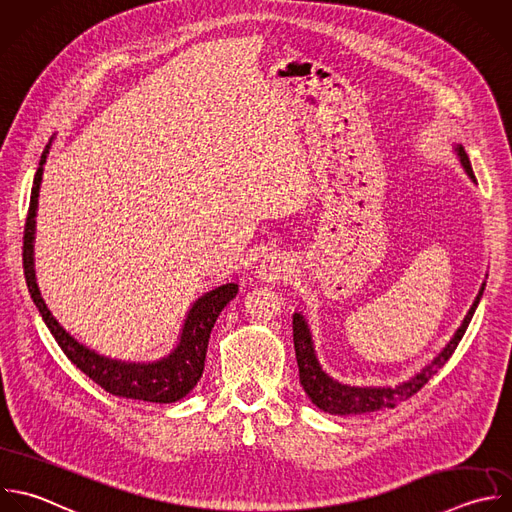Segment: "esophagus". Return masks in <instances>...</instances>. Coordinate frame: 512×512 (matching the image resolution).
Here are the masks:
<instances>
[{
  "label": "esophagus",
  "mask_w": 512,
  "mask_h": 512,
  "mask_svg": "<svg viewBox=\"0 0 512 512\" xmlns=\"http://www.w3.org/2000/svg\"><path fill=\"white\" fill-rule=\"evenodd\" d=\"M292 272V266H290V260L280 254V252H270L262 258L260 266H258V276L260 280L264 282H280V280H286Z\"/></svg>",
  "instance_id": "obj_1"
}]
</instances>
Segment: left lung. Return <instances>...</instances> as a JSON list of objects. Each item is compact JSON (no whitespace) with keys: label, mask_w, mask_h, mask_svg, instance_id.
Masks as SVG:
<instances>
[{"label":"left lung","mask_w":512,"mask_h":512,"mask_svg":"<svg viewBox=\"0 0 512 512\" xmlns=\"http://www.w3.org/2000/svg\"><path fill=\"white\" fill-rule=\"evenodd\" d=\"M454 152L464 168V172L468 174V178L472 182H476L470 160L464 152V148L460 144L454 146ZM484 292V282L468 310V314L464 316L462 324L458 326V330L454 332V336L450 338V342L440 350L438 356H434L430 360V364H426L418 374H414L412 378H408L402 384L396 386H350V384H342L334 378H330L314 352V342H312V334L308 328L306 318L300 312H294L292 316V330H294V350H296V360H298V372H300V384L304 388V392L308 394V398L312 400V404H316L320 410L330 412V414H338V416H350V414H366V412H376L382 408H394L398 402L410 398L412 394H416L444 364L446 360L452 356V352L456 350L458 342L462 340L472 314L482 298Z\"/></svg>","instance_id":"obj_1"}]
</instances>
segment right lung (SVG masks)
Wrapping results in <instances>:
<instances>
[{
	"mask_svg": "<svg viewBox=\"0 0 512 512\" xmlns=\"http://www.w3.org/2000/svg\"><path fill=\"white\" fill-rule=\"evenodd\" d=\"M54 140V138H52ZM52 140L46 146L30 198V210L26 218V230H24V274L28 282V290L32 294V300L36 308L40 310L46 326L50 328L52 336L64 350V354L76 364L86 376H90L98 386H102L106 392L122 398H134L144 402H160L170 404L180 398H184L200 380L204 372V360L208 350L210 332L216 324V318L224 310V306L238 294V284L228 282L222 284L204 296H200L182 326L180 342L176 348L154 362H126L116 360L98 354L96 350H90L88 346L80 344L70 332L60 326V322L52 316L48 310L38 282H36V270H34V238H36V212H38V196H40V184L44 174V164L52 148Z\"/></svg>",
	"mask_w": 512,
	"mask_h": 512,
	"instance_id": "1",
	"label": "right lung"
}]
</instances>
